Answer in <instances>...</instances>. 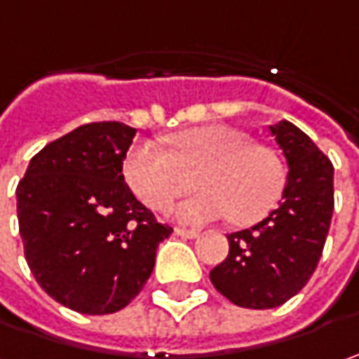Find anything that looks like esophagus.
Returning a JSON list of instances; mask_svg holds the SVG:
<instances>
[{
	"label": "esophagus",
	"mask_w": 359,
	"mask_h": 359,
	"mask_svg": "<svg viewBox=\"0 0 359 359\" xmlns=\"http://www.w3.org/2000/svg\"><path fill=\"white\" fill-rule=\"evenodd\" d=\"M175 235H179L182 239H196L198 237V233L191 231V229H175Z\"/></svg>",
	"instance_id": "obj_1"
}]
</instances>
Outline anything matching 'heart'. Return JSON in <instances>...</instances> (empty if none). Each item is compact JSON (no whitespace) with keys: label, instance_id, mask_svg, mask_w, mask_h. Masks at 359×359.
<instances>
[{"label":"heart","instance_id":"obj_1","mask_svg":"<svg viewBox=\"0 0 359 359\" xmlns=\"http://www.w3.org/2000/svg\"><path fill=\"white\" fill-rule=\"evenodd\" d=\"M170 150L142 140L126 152L122 172L133 193L150 209H166L184 191L180 168L201 164L195 187L203 189L175 209L180 223L203 225L231 215L251 225L271 212L285 189V164L269 147L251 144L249 136L223 124L172 134Z\"/></svg>","mask_w":359,"mask_h":359}]
</instances>
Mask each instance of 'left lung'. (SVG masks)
<instances>
[{
    "mask_svg": "<svg viewBox=\"0 0 359 359\" xmlns=\"http://www.w3.org/2000/svg\"><path fill=\"white\" fill-rule=\"evenodd\" d=\"M287 161L277 209L261 223L226 235L229 255L210 281L229 302L249 309L279 307L313 275L334 215V166L316 142L287 120L269 126Z\"/></svg>",
    "mask_w": 359,
    "mask_h": 359,
    "instance_id": "8db88e82",
    "label": "left lung"
}]
</instances>
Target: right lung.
<instances>
[{
  "instance_id": "1",
  "label": "right lung",
  "mask_w": 359,
  "mask_h": 359,
  "mask_svg": "<svg viewBox=\"0 0 359 359\" xmlns=\"http://www.w3.org/2000/svg\"><path fill=\"white\" fill-rule=\"evenodd\" d=\"M136 128L92 122L46 144L18 184L25 261L41 289L78 313L133 302L172 229L128 189L122 164Z\"/></svg>"
}]
</instances>
